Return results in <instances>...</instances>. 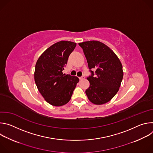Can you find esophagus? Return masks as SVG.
I'll list each match as a JSON object with an SVG mask.
<instances>
[{
  "instance_id": "esophagus-1",
  "label": "esophagus",
  "mask_w": 153,
  "mask_h": 153,
  "mask_svg": "<svg viewBox=\"0 0 153 153\" xmlns=\"http://www.w3.org/2000/svg\"><path fill=\"white\" fill-rule=\"evenodd\" d=\"M84 78H85V77L83 76L80 77H79V79H80V80H83V79H84Z\"/></svg>"
}]
</instances>
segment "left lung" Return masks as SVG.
Instances as JSON below:
<instances>
[{"instance_id":"8db88e82","label":"left lung","mask_w":153,"mask_h":153,"mask_svg":"<svg viewBox=\"0 0 153 153\" xmlns=\"http://www.w3.org/2000/svg\"><path fill=\"white\" fill-rule=\"evenodd\" d=\"M88 63L90 86L85 91L88 99L96 105L111 100L118 92L123 79L122 63L116 54L104 43L96 40L79 43ZM95 69L94 72L92 70Z\"/></svg>"}]
</instances>
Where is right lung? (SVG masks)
Here are the masks:
<instances>
[{
	"label": "right lung",
	"mask_w": 153,
	"mask_h": 153,
	"mask_svg": "<svg viewBox=\"0 0 153 153\" xmlns=\"http://www.w3.org/2000/svg\"><path fill=\"white\" fill-rule=\"evenodd\" d=\"M76 46L70 41H60L46 50L38 59L34 71L37 89L50 104L59 106L71 99L79 79L62 71Z\"/></svg>",
	"instance_id": "add662e5"
}]
</instances>
